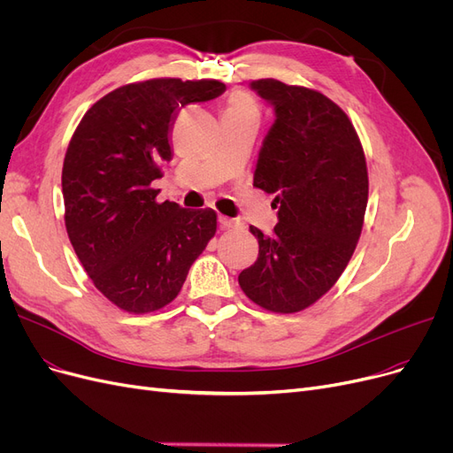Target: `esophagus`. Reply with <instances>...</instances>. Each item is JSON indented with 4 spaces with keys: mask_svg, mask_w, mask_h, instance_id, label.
<instances>
[{
    "mask_svg": "<svg viewBox=\"0 0 453 453\" xmlns=\"http://www.w3.org/2000/svg\"><path fill=\"white\" fill-rule=\"evenodd\" d=\"M218 222H220L222 227H227V229H241L242 227V222L237 220V218H229L224 214L218 216Z\"/></svg>",
    "mask_w": 453,
    "mask_h": 453,
    "instance_id": "obj_1",
    "label": "esophagus"
}]
</instances>
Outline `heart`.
Listing matches in <instances>:
<instances>
[{
    "label": "heart",
    "instance_id": "1",
    "mask_svg": "<svg viewBox=\"0 0 453 453\" xmlns=\"http://www.w3.org/2000/svg\"><path fill=\"white\" fill-rule=\"evenodd\" d=\"M226 110L242 111V113H252V115H256V111H257L256 103L252 100V96H248L246 93H235V95H231V98L227 100Z\"/></svg>",
    "mask_w": 453,
    "mask_h": 453
}]
</instances>
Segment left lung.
<instances>
[{
	"instance_id": "left-lung-1",
	"label": "left lung",
	"mask_w": 453,
	"mask_h": 453,
	"mask_svg": "<svg viewBox=\"0 0 453 453\" xmlns=\"http://www.w3.org/2000/svg\"><path fill=\"white\" fill-rule=\"evenodd\" d=\"M276 121L259 150L254 187L274 194L271 235L250 226L257 261L239 274L244 295L274 313L315 304L345 271L367 205V165L347 113L321 91L274 78L252 81Z\"/></svg>"
}]
</instances>
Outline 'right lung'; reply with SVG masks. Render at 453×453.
I'll list each match as a JSON object with an SVG mask.
<instances>
[{"mask_svg": "<svg viewBox=\"0 0 453 453\" xmlns=\"http://www.w3.org/2000/svg\"><path fill=\"white\" fill-rule=\"evenodd\" d=\"M226 91L218 80L153 78L104 95L66 147L65 227L95 288L128 313L162 310L216 233L212 209L158 203L153 180L172 160L179 108Z\"/></svg>", "mask_w": 453, "mask_h": 453, "instance_id": "obj_1", "label": "right lung"}]
</instances>
